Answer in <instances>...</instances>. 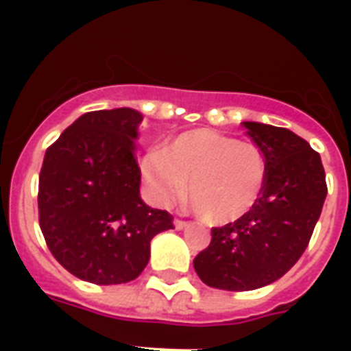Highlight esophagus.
Masks as SVG:
<instances>
[{
  "instance_id": "1",
  "label": "esophagus",
  "mask_w": 351,
  "mask_h": 351,
  "mask_svg": "<svg viewBox=\"0 0 351 351\" xmlns=\"http://www.w3.org/2000/svg\"><path fill=\"white\" fill-rule=\"evenodd\" d=\"M188 226H190V223H188L186 220H180V218H176V220H175V228L176 229H186Z\"/></svg>"
}]
</instances>
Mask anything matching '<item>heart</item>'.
I'll return each mask as SVG.
<instances>
[{
    "instance_id": "heart-1",
    "label": "heart",
    "mask_w": 351,
    "mask_h": 351,
    "mask_svg": "<svg viewBox=\"0 0 351 351\" xmlns=\"http://www.w3.org/2000/svg\"><path fill=\"white\" fill-rule=\"evenodd\" d=\"M148 190L160 203L188 193L206 223H229L258 205L267 182V158L256 143L213 130H191L143 161Z\"/></svg>"
}]
</instances>
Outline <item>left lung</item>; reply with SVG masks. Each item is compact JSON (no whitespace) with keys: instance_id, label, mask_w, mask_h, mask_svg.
Here are the masks:
<instances>
[{"instance_id":"8db88e82","label":"left lung","mask_w":351,"mask_h":351,"mask_svg":"<svg viewBox=\"0 0 351 351\" xmlns=\"http://www.w3.org/2000/svg\"><path fill=\"white\" fill-rule=\"evenodd\" d=\"M267 158L258 205L233 223L213 228V241L193 259L206 286L250 291L282 278L306 250L327 195L319 154L293 131L243 122Z\"/></svg>"}]
</instances>
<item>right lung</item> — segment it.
<instances>
[{
	"label": "right lung",
	"instance_id": "add662e5",
	"mask_svg": "<svg viewBox=\"0 0 351 351\" xmlns=\"http://www.w3.org/2000/svg\"><path fill=\"white\" fill-rule=\"evenodd\" d=\"M133 108L82 114L47 148L39 173V226L64 269L92 284H125L145 271L150 241L173 229L167 210L141 199Z\"/></svg>",
	"mask_w": 351,
	"mask_h": 351
}]
</instances>
